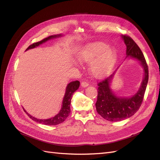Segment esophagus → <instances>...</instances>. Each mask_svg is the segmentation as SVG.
I'll list each match as a JSON object with an SVG mask.
<instances>
[{"label":"esophagus","mask_w":160,"mask_h":160,"mask_svg":"<svg viewBox=\"0 0 160 160\" xmlns=\"http://www.w3.org/2000/svg\"><path fill=\"white\" fill-rule=\"evenodd\" d=\"M81 85L83 87V88H86V87H88L89 85V83L87 81H82Z\"/></svg>","instance_id":"34e87169"}]
</instances>
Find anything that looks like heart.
Masks as SVG:
<instances>
[{
  "label": "heart",
  "mask_w": 160,
  "mask_h": 160,
  "mask_svg": "<svg viewBox=\"0 0 160 160\" xmlns=\"http://www.w3.org/2000/svg\"><path fill=\"white\" fill-rule=\"evenodd\" d=\"M78 59L83 63H90L89 70L95 77L107 74L117 60V52L103 42L86 45L78 53Z\"/></svg>",
  "instance_id": "obj_1"
}]
</instances>
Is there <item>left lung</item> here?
Segmentation results:
<instances>
[{
    "instance_id": "obj_1",
    "label": "left lung",
    "mask_w": 160,
    "mask_h": 160,
    "mask_svg": "<svg viewBox=\"0 0 160 160\" xmlns=\"http://www.w3.org/2000/svg\"><path fill=\"white\" fill-rule=\"evenodd\" d=\"M126 45V57H131L140 62L144 71V77L139 89L130 98L116 96L110 88V83L115 72L98 84V99L95 103L98 113L109 122H119L130 118L139 110L143 99L148 82V66L142 51L132 38L122 35Z\"/></svg>"
}]
</instances>
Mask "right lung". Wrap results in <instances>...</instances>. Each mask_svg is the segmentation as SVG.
<instances>
[{"instance_id":"add662e5","label":"right lung","mask_w":160,"mask_h":160,"mask_svg":"<svg viewBox=\"0 0 160 160\" xmlns=\"http://www.w3.org/2000/svg\"><path fill=\"white\" fill-rule=\"evenodd\" d=\"M61 36H62V35H52V36L44 38V39L41 40V41L32 43V45H31L27 48L26 51H27L28 49H33V48H35V47H37L38 45L42 44L43 42H45L47 41L52 39V38L60 37ZM79 85H80V82L79 81H72L68 85H67V88H66V91H65L64 98H63V99H62L61 109L60 110L59 113L57 114L55 117H53L52 118H49L47 119H37L35 118L32 117V116L30 114H28L25 110V109H23L25 111L26 113L28 115V117H29L33 121H35V122H38V123L43 124V125H55L57 124H59L62 122H63L66 119V118L68 117L69 113H71L70 106H71V98H72V95L74 93V92L75 91L78 89Z\"/></svg>"}]
</instances>
